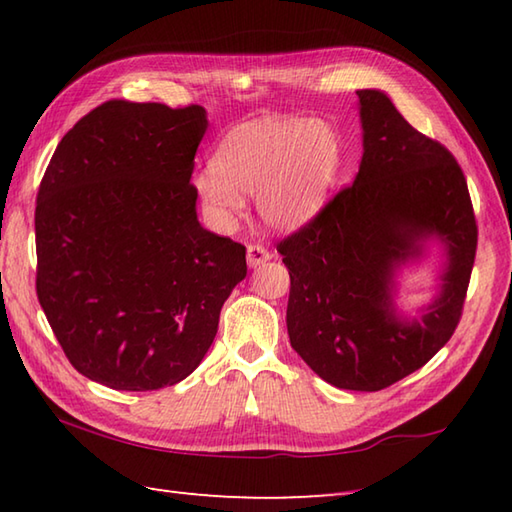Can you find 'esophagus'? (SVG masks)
Segmentation results:
<instances>
[{"mask_svg": "<svg viewBox=\"0 0 512 512\" xmlns=\"http://www.w3.org/2000/svg\"><path fill=\"white\" fill-rule=\"evenodd\" d=\"M271 258V254L267 252V247L263 245H247V265L249 267H260L263 263H267V260Z\"/></svg>", "mask_w": 512, "mask_h": 512, "instance_id": "esophagus-1", "label": "esophagus"}]
</instances>
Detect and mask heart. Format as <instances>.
I'll list each match as a JSON object with an SVG mask.
<instances>
[{
  "mask_svg": "<svg viewBox=\"0 0 512 512\" xmlns=\"http://www.w3.org/2000/svg\"><path fill=\"white\" fill-rule=\"evenodd\" d=\"M338 172L340 139L329 123L260 119L236 125L218 141L212 168L194 176V187L218 221H232L245 196L258 194L271 227L296 229L325 210Z\"/></svg>",
  "mask_w": 512,
  "mask_h": 512,
  "instance_id": "b5f03b06",
  "label": "heart"
}]
</instances>
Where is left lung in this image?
Returning <instances> with one entry per match:
<instances>
[{
  "mask_svg": "<svg viewBox=\"0 0 512 512\" xmlns=\"http://www.w3.org/2000/svg\"><path fill=\"white\" fill-rule=\"evenodd\" d=\"M362 161L316 218L278 243L289 269L291 347L338 389L380 391L424 367L462 318L477 249L464 172L380 90H358ZM437 237L443 291L420 323L392 305L394 269Z\"/></svg>",
  "mask_w": 512,
  "mask_h": 512,
  "instance_id": "obj_1",
  "label": "left lung"
}]
</instances>
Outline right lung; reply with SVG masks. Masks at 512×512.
<instances>
[{
    "mask_svg": "<svg viewBox=\"0 0 512 512\" xmlns=\"http://www.w3.org/2000/svg\"><path fill=\"white\" fill-rule=\"evenodd\" d=\"M201 106L112 99L57 145L37 192V298L66 358L117 391L185 380L247 276L245 247L207 232L190 183Z\"/></svg>",
    "mask_w": 512,
    "mask_h": 512,
    "instance_id": "add662e5",
    "label": "right lung"
}]
</instances>
